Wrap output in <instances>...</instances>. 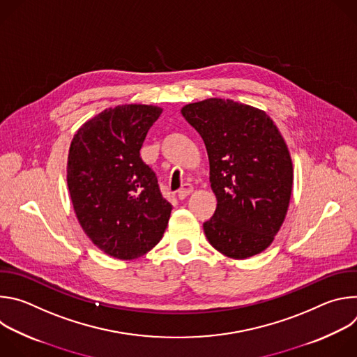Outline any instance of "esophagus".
Masks as SVG:
<instances>
[{
  "instance_id": "esophagus-1",
  "label": "esophagus",
  "mask_w": 357,
  "mask_h": 357,
  "mask_svg": "<svg viewBox=\"0 0 357 357\" xmlns=\"http://www.w3.org/2000/svg\"><path fill=\"white\" fill-rule=\"evenodd\" d=\"M192 192H193V186H192L190 183H185V185L182 186V189L178 192V197H179L181 200H183V199L188 197Z\"/></svg>"
}]
</instances>
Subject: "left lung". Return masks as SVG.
<instances>
[{
  "instance_id": "left-lung-1",
  "label": "left lung",
  "mask_w": 357,
  "mask_h": 357,
  "mask_svg": "<svg viewBox=\"0 0 357 357\" xmlns=\"http://www.w3.org/2000/svg\"><path fill=\"white\" fill-rule=\"evenodd\" d=\"M181 113L209 157L218 206L203 223L206 238L229 259L260 254L281 229L292 192V161L280 130L266 112L233 100L206 98Z\"/></svg>"
}]
</instances>
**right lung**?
<instances>
[{
	"instance_id": "add662e5",
	"label": "right lung",
	"mask_w": 357,
	"mask_h": 357,
	"mask_svg": "<svg viewBox=\"0 0 357 357\" xmlns=\"http://www.w3.org/2000/svg\"><path fill=\"white\" fill-rule=\"evenodd\" d=\"M162 109L121 105L87 120L70 142L66 178L76 218L97 248L135 260L154 248L172 205L139 157L149 127Z\"/></svg>"
}]
</instances>
